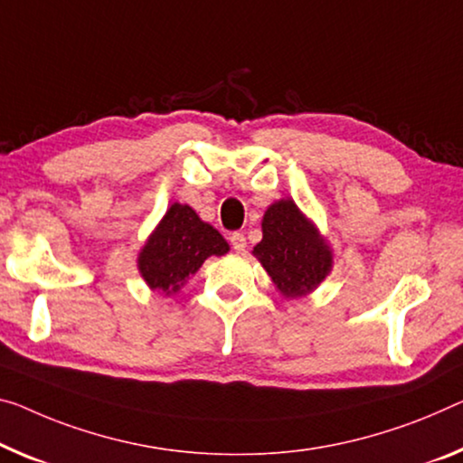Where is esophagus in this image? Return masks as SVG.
<instances>
[{
    "label": "esophagus",
    "mask_w": 463,
    "mask_h": 463,
    "mask_svg": "<svg viewBox=\"0 0 463 463\" xmlns=\"http://www.w3.org/2000/svg\"><path fill=\"white\" fill-rule=\"evenodd\" d=\"M230 241H232V248L236 252H244L246 250V236H244V233L233 232L232 236H230Z\"/></svg>",
    "instance_id": "1"
}]
</instances>
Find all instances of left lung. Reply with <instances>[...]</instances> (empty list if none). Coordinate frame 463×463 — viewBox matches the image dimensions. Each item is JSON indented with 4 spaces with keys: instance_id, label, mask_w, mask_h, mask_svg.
<instances>
[{
    "instance_id": "1",
    "label": "left lung",
    "mask_w": 463,
    "mask_h": 463,
    "mask_svg": "<svg viewBox=\"0 0 463 463\" xmlns=\"http://www.w3.org/2000/svg\"><path fill=\"white\" fill-rule=\"evenodd\" d=\"M252 254L286 298L310 294L333 267L326 240L289 198H281L265 211L262 240Z\"/></svg>"
}]
</instances>
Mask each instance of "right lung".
<instances>
[{
  "instance_id": "obj_1",
  "label": "right lung",
  "mask_w": 463,
  "mask_h": 463,
  "mask_svg": "<svg viewBox=\"0 0 463 463\" xmlns=\"http://www.w3.org/2000/svg\"><path fill=\"white\" fill-rule=\"evenodd\" d=\"M230 244L215 227L204 223L188 204L174 203L138 254V271L146 286L172 296L209 256H223Z\"/></svg>"
}]
</instances>
